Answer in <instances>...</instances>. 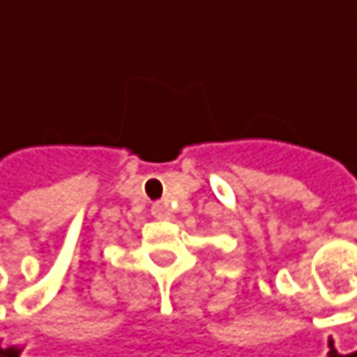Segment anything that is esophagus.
Segmentation results:
<instances>
[{
    "label": "esophagus",
    "instance_id": "esophagus-1",
    "mask_svg": "<svg viewBox=\"0 0 357 357\" xmlns=\"http://www.w3.org/2000/svg\"><path fill=\"white\" fill-rule=\"evenodd\" d=\"M153 216L154 218H158V220H170L172 213L170 208L164 203H156L153 204Z\"/></svg>",
    "mask_w": 357,
    "mask_h": 357
}]
</instances>
